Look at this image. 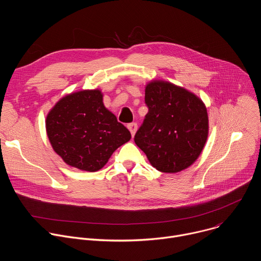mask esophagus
Here are the masks:
<instances>
[{
	"label": "esophagus",
	"instance_id": "obj_1",
	"mask_svg": "<svg viewBox=\"0 0 261 261\" xmlns=\"http://www.w3.org/2000/svg\"><path fill=\"white\" fill-rule=\"evenodd\" d=\"M128 129L130 130L132 136H134V134H135L136 131H137V124H136V123H131V124H129V125H128Z\"/></svg>",
	"mask_w": 261,
	"mask_h": 261
}]
</instances>
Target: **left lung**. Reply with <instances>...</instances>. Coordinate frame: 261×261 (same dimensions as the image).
<instances>
[{"label": "left lung", "instance_id": "left-lung-1", "mask_svg": "<svg viewBox=\"0 0 261 261\" xmlns=\"http://www.w3.org/2000/svg\"><path fill=\"white\" fill-rule=\"evenodd\" d=\"M144 92L148 113L135 134L136 145L161 172L190 167L208 135L204 103L192 92L164 81L147 83Z\"/></svg>", "mask_w": 261, "mask_h": 261}]
</instances>
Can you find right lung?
Listing matches in <instances>:
<instances>
[{
	"mask_svg": "<svg viewBox=\"0 0 261 261\" xmlns=\"http://www.w3.org/2000/svg\"><path fill=\"white\" fill-rule=\"evenodd\" d=\"M46 133L54 151L71 167L101 169L131 133L103 104L101 90H83L61 98L49 110Z\"/></svg>",
	"mask_w": 261,
	"mask_h": 261,
	"instance_id": "obj_1",
	"label": "right lung"
}]
</instances>
